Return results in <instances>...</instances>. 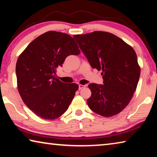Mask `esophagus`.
I'll return each instance as SVG.
<instances>
[{
    "instance_id": "obj_1",
    "label": "esophagus",
    "mask_w": 157,
    "mask_h": 157,
    "mask_svg": "<svg viewBox=\"0 0 157 157\" xmlns=\"http://www.w3.org/2000/svg\"><path fill=\"white\" fill-rule=\"evenodd\" d=\"M86 85H82V84H79V89L80 90V89H84V88H85V87H86Z\"/></svg>"
}]
</instances>
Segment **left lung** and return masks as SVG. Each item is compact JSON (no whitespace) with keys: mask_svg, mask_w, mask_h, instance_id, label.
<instances>
[{"mask_svg":"<svg viewBox=\"0 0 157 157\" xmlns=\"http://www.w3.org/2000/svg\"><path fill=\"white\" fill-rule=\"evenodd\" d=\"M93 68L102 71L103 84H89L87 104L94 112L115 116L125 108L136 91L140 68L132 47L114 34L95 31L73 36Z\"/></svg>","mask_w":157,"mask_h":157,"instance_id":"obj_1","label":"left lung"}]
</instances>
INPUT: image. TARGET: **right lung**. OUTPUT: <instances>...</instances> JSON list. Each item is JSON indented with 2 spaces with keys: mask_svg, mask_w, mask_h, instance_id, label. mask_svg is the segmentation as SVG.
<instances>
[{
  "mask_svg": "<svg viewBox=\"0 0 157 157\" xmlns=\"http://www.w3.org/2000/svg\"><path fill=\"white\" fill-rule=\"evenodd\" d=\"M79 53L72 36L48 31L36 37L19 55L16 65L18 90L36 116L54 120L68 109L79 86L63 83L55 74L68 55Z\"/></svg>",
  "mask_w": 157,
  "mask_h": 157,
  "instance_id": "right-lung-1",
  "label": "right lung"
}]
</instances>
